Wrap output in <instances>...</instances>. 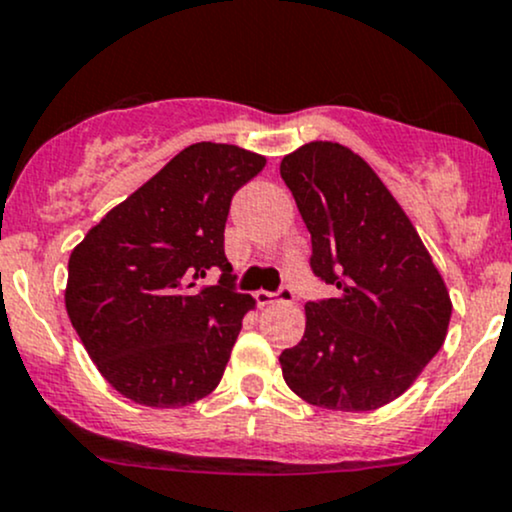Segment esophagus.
Here are the masks:
<instances>
[{
	"label": "esophagus",
	"instance_id": "34e87169",
	"mask_svg": "<svg viewBox=\"0 0 512 512\" xmlns=\"http://www.w3.org/2000/svg\"><path fill=\"white\" fill-rule=\"evenodd\" d=\"M255 299L260 306H269V303H274V301H291L294 299V291H291L289 286H282V291H279V294H272V291H257Z\"/></svg>",
	"mask_w": 512,
	"mask_h": 512
}]
</instances>
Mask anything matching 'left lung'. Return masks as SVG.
Returning a JSON list of instances; mask_svg holds the SVG:
<instances>
[{
	"mask_svg": "<svg viewBox=\"0 0 512 512\" xmlns=\"http://www.w3.org/2000/svg\"><path fill=\"white\" fill-rule=\"evenodd\" d=\"M311 233V267L338 299L306 306L279 355L284 381L328 411H376L415 384L447 338L452 299L418 230L369 162L313 140L279 165Z\"/></svg>",
	"mask_w": 512,
	"mask_h": 512,
	"instance_id": "8db88e82",
	"label": "left lung"
}]
</instances>
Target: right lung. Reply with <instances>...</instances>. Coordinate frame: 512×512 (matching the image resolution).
Segmentation results:
<instances>
[{"label": "right lung", "mask_w": 512, "mask_h": 512, "mask_svg": "<svg viewBox=\"0 0 512 512\" xmlns=\"http://www.w3.org/2000/svg\"><path fill=\"white\" fill-rule=\"evenodd\" d=\"M267 165L194 143L116 204L72 250L65 308L99 374L128 401L182 408L221 381L250 294L233 291L223 230L233 194ZM224 272L211 287L198 279Z\"/></svg>", "instance_id": "right-lung-1"}]
</instances>
